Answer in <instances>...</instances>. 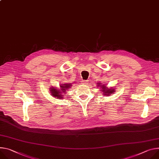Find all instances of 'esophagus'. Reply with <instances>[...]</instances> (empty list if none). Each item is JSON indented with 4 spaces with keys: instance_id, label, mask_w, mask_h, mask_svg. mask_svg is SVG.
Instances as JSON below:
<instances>
[{
    "instance_id": "esophagus-1",
    "label": "esophagus",
    "mask_w": 159,
    "mask_h": 159,
    "mask_svg": "<svg viewBox=\"0 0 159 159\" xmlns=\"http://www.w3.org/2000/svg\"><path fill=\"white\" fill-rule=\"evenodd\" d=\"M82 83L83 84H86L88 83V81H86V80H82Z\"/></svg>"
}]
</instances>
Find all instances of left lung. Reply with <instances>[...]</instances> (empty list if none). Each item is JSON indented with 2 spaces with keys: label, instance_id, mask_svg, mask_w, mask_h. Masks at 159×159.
I'll list each match as a JSON object with an SVG mask.
<instances>
[{
  "label": "left lung",
  "instance_id": "obj_1",
  "mask_svg": "<svg viewBox=\"0 0 159 159\" xmlns=\"http://www.w3.org/2000/svg\"><path fill=\"white\" fill-rule=\"evenodd\" d=\"M98 87L99 88L100 90L103 92V95H104L105 96H110L111 94L114 93V92H115V88H108V87H107V84H103L102 83H98Z\"/></svg>",
  "mask_w": 159,
  "mask_h": 159
}]
</instances>
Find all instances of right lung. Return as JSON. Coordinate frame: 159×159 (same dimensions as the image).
Segmentation results:
<instances>
[{"label":"right lung","mask_w":159,"mask_h":159,"mask_svg":"<svg viewBox=\"0 0 159 159\" xmlns=\"http://www.w3.org/2000/svg\"><path fill=\"white\" fill-rule=\"evenodd\" d=\"M72 83H63L60 85V88H56V87H51L49 91L51 96L52 97L56 98L57 99H62L63 98V94L66 93L70 88H71Z\"/></svg>","instance_id":"right-lung-1"}]
</instances>
